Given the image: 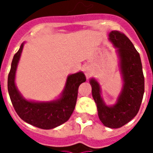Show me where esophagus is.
Returning <instances> with one entry per match:
<instances>
[{"label":"esophagus","mask_w":153,"mask_h":153,"mask_svg":"<svg viewBox=\"0 0 153 153\" xmlns=\"http://www.w3.org/2000/svg\"><path fill=\"white\" fill-rule=\"evenodd\" d=\"M83 70H84V72H85V74H86L87 78L89 76L91 73H92V70L89 66H84L83 67Z\"/></svg>","instance_id":"obj_1"}]
</instances>
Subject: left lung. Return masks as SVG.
Here are the masks:
<instances>
[{"instance_id": "obj_1", "label": "left lung", "mask_w": 153, "mask_h": 153, "mask_svg": "<svg viewBox=\"0 0 153 153\" xmlns=\"http://www.w3.org/2000/svg\"><path fill=\"white\" fill-rule=\"evenodd\" d=\"M109 41L116 48L123 87L115 104L107 106L101 96V87L94 78L90 79L92 94L97 114L103 125L111 128H120L137 115L144 93V76L140 56L131 41L124 33L111 31Z\"/></svg>"}]
</instances>
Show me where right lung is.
<instances>
[{
	"label": "right lung",
	"instance_id": "add662e5",
	"mask_svg": "<svg viewBox=\"0 0 153 153\" xmlns=\"http://www.w3.org/2000/svg\"><path fill=\"white\" fill-rule=\"evenodd\" d=\"M24 45L25 42L14 56L8 75V92L12 105L19 116L29 125L42 129L56 128L66 122L72 115L79 87L86 81V77L82 71L70 74L60 97L53 101L34 102L25 99L15 85V74Z\"/></svg>",
	"mask_w": 153,
	"mask_h": 153
}]
</instances>
